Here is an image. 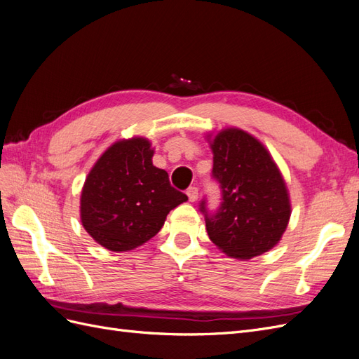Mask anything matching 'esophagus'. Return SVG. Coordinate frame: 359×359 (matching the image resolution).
<instances>
[{"label": "esophagus", "instance_id": "34e87169", "mask_svg": "<svg viewBox=\"0 0 359 359\" xmlns=\"http://www.w3.org/2000/svg\"><path fill=\"white\" fill-rule=\"evenodd\" d=\"M187 196H189V201H190V202H196V201H198V196H199L198 189H196V187H189Z\"/></svg>", "mask_w": 359, "mask_h": 359}]
</instances>
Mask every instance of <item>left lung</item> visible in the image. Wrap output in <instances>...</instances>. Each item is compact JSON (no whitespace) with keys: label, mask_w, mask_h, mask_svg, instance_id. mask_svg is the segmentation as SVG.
I'll use <instances>...</instances> for the list:
<instances>
[{"label":"left lung","mask_w":359,"mask_h":359,"mask_svg":"<svg viewBox=\"0 0 359 359\" xmlns=\"http://www.w3.org/2000/svg\"><path fill=\"white\" fill-rule=\"evenodd\" d=\"M212 151V177L222 189L219 211L205 214L210 240L224 255L252 259L269 252L283 236L290 219V199L283 175L265 145L241 128L206 135Z\"/></svg>","instance_id":"obj_1"}]
</instances>
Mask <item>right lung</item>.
<instances>
[{
  "label": "right lung",
  "instance_id": "1",
  "mask_svg": "<svg viewBox=\"0 0 359 359\" xmlns=\"http://www.w3.org/2000/svg\"><path fill=\"white\" fill-rule=\"evenodd\" d=\"M147 137L119 139L99 157L81 193V222L95 243L130 252L149 241L166 215L189 198L170 186L166 170L153 165Z\"/></svg>",
  "mask_w": 359,
  "mask_h": 359
}]
</instances>
